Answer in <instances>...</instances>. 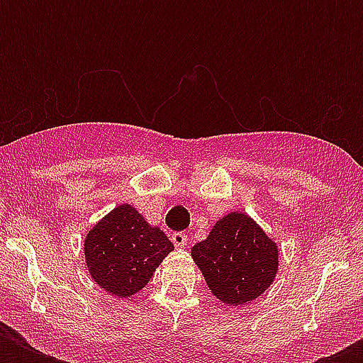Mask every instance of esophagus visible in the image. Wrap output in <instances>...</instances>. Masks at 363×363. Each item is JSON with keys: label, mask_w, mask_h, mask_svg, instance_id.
Listing matches in <instances>:
<instances>
[{"label": "esophagus", "mask_w": 363, "mask_h": 363, "mask_svg": "<svg viewBox=\"0 0 363 363\" xmlns=\"http://www.w3.org/2000/svg\"><path fill=\"white\" fill-rule=\"evenodd\" d=\"M171 241H173L175 247L184 248L188 245V235L184 232H175V233H171Z\"/></svg>", "instance_id": "esophagus-1"}]
</instances>
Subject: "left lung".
<instances>
[{"mask_svg": "<svg viewBox=\"0 0 363 363\" xmlns=\"http://www.w3.org/2000/svg\"><path fill=\"white\" fill-rule=\"evenodd\" d=\"M192 258L211 292L230 305H245L265 292L279 265L275 242L242 213L216 222L209 238L194 245Z\"/></svg>", "mask_w": 363, "mask_h": 363, "instance_id": "8db88e82", "label": "left lung"}]
</instances>
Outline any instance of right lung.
Here are the masks:
<instances>
[{
    "label": "right lung",
    "mask_w": 363,
    "mask_h": 363,
    "mask_svg": "<svg viewBox=\"0 0 363 363\" xmlns=\"http://www.w3.org/2000/svg\"><path fill=\"white\" fill-rule=\"evenodd\" d=\"M171 250L173 242L167 235L148 226L131 205H118L84 239L90 275L118 298L139 292Z\"/></svg>",
    "instance_id": "add662e5"
}]
</instances>
